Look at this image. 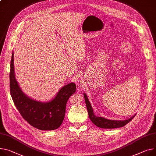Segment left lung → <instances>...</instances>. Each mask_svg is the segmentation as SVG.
Here are the masks:
<instances>
[{
  "label": "left lung",
  "mask_w": 156,
  "mask_h": 156,
  "mask_svg": "<svg viewBox=\"0 0 156 156\" xmlns=\"http://www.w3.org/2000/svg\"><path fill=\"white\" fill-rule=\"evenodd\" d=\"M83 96H84V99L86 101L89 118L91 120V121L95 126H97L103 129H114L118 127H122L126 125L127 123H129L130 121H132V119H134V117L136 116V115H134L130 119L124 120V121H112V120L106 119L104 117H97L94 114L92 108L88 100L86 94H83Z\"/></svg>",
  "instance_id": "1"
}]
</instances>
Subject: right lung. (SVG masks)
Here are the masks:
<instances>
[{"instance_id":"add662e5","label":"right lung","mask_w":156,"mask_h":156,"mask_svg":"<svg viewBox=\"0 0 156 156\" xmlns=\"http://www.w3.org/2000/svg\"><path fill=\"white\" fill-rule=\"evenodd\" d=\"M14 67L12 53L10 61V92L20 115L35 128L42 130L57 129L64 121L69 98L76 92L75 83H70L64 86L50 102H38L28 98L21 90L16 80Z\"/></svg>"}]
</instances>
